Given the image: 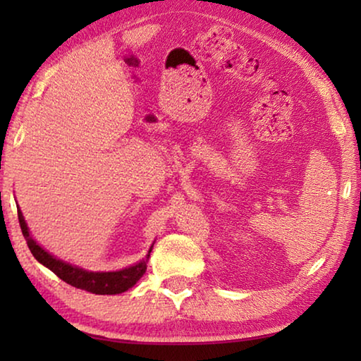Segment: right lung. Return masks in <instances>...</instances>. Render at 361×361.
Segmentation results:
<instances>
[{
	"instance_id": "add662e5",
	"label": "right lung",
	"mask_w": 361,
	"mask_h": 361,
	"mask_svg": "<svg viewBox=\"0 0 361 361\" xmlns=\"http://www.w3.org/2000/svg\"><path fill=\"white\" fill-rule=\"evenodd\" d=\"M17 215H19L22 234L25 237L27 245L35 258L38 259L42 266L51 269V271L56 274L57 277L62 279L63 282L70 283L71 286H76L79 290L95 293V295H119V293H124L132 288L146 272V262L149 259V253L152 248H149L146 258L143 261H140L138 264L126 267L122 269V271L116 272H89L85 271V269L71 266L68 262L60 261L56 256L47 253L44 248H41L38 243L33 240V237L30 235L27 223L25 219H23L20 209L17 210Z\"/></svg>"
}]
</instances>
